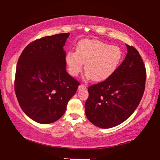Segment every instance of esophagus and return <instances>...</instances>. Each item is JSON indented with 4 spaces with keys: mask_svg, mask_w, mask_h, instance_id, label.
<instances>
[{
    "mask_svg": "<svg viewBox=\"0 0 160 160\" xmlns=\"http://www.w3.org/2000/svg\"><path fill=\"white\" fill-rule=\"evenodd\" d=\"M86 86L83 85V84H81V85H79V88H78V89L79 90H83V89H86Z\"/></svg>",
    "mask_w": 160,
    "mask_h": 160,
    "instance_id": "34e87169",
    "label": "esophagus"
}]
</instances>
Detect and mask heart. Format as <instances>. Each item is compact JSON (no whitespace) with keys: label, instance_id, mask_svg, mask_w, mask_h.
Returning <instances> with one entry per match:
<instances>
[{"label":"heart","instance_id":"obj_1","mask_svg":"<svg viewBox=\"0 0 160 160\" xmlns=\"http://www.w3.org/2000/svg\"><path fill=\"white\" fill-rule=\"evenodd\" d=\"M122 58L119 47L98 40H83L77 44L76 52L69 51L66 53L65 62L73 77L79 74L85 63L86 77L100 82L115 73Z\"/></svg>","mask_w":160,"mask_h":160}]
</instances>
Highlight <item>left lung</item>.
<instances>
[{"mask_svg": "<svg viewBox=\"0 0 160 160\" xmlns=\"http://www.w3.org/2000/svg\"><path fill=\"white\" fill-rule=\"evenodd\" d=\"M126 45L128 53L115 73L88 89L86 115L90 122L100 128L121 124L134 113L143 97L145 65L138 51Z\"/></svg>", "mask_w": 160, "mask_h": 160, "instance_id": "8db88e82", "label": "left lung"}]
</instances>
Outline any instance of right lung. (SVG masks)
Here are the masks:
<instances>
[{"label": "right lung", "instance_id": "1", "mask_svg": "<svg viewBox=\"0 0 160 160\" xmlns=\"http://www.w3.org/2000/svg\"><path fill=\"white\" fill-rule=\"evenodd\" d=\"M69 35L38 39L27 45L18 60L14 79L17 100L23 112L41 124L61 118L80 85L66 71L63 47Z\"/></svg>", "mask_w": 160, "mask_h": 160}]
</instances>
